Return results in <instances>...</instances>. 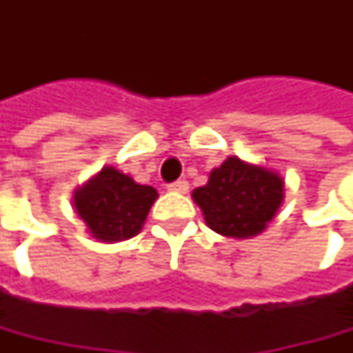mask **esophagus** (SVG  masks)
Returning a JSON list of instances; mask_svg holds the SVG:
<instances>
[{"mask_svg":"<svg viewBox=\"0 0 353 353\" xmlns=\"http://www.w3.org/2000/svg\"><path fill=\"white\" fill-rule=\"evenodd\" d=\"M169 190L170 192H181V194H184V192L188 190V183H186V181H176V183H170Z\"/></svg>","mask_w":353,"mask_h":353,"instance_id":"esophagus-1","label":"esophagus"}]
</instances>
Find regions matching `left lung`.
Segmentation results:
<instances>
[{"label":"left lung","instance_id":"obj_1","mask_svg":"<svg viewBox=\"0 0 353 353\" xmlns=\"http://www.w3.org/2000/svg\"><path fill=\"white\" fill-rule=\"evenodd\" d=\"M285 198V181L277 170L228 157L210 172L204 186L192 190L210 230L225 237L259 236Z\"/></svg>","mask_w":353,"mask_h":353}]
</instances>
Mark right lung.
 Masks as SVG:
<instances>
[{
    "instance_id": "right-lung-1",
    "label": "right lung",
    "mask_w": 353,
    "mask_h": 353,
    "mask_svg": "<svg viewBox=\"0 0 353 353\" xmlns=\"http://www.w3.org/2000/svg\"><path fill=\"white\" fill-rule=\"evenodd\" d=\"M157 196L153 186L135 183L114 167H103L76 188L72 204L90 236L116 243L141 232Z\"/></svg>"
}]
</instances>
